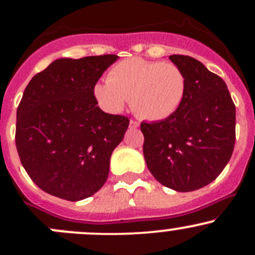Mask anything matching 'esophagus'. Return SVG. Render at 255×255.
Segmentation results:
<instances>
[{"label": "esophagus", "instance_id": "1", "mask_svg": "<svg viewBox=\"0 0 255 255\" xmlns=\"http://www.w3.org/2000/svg\"><path fill=\"white\" fill-rule=\"evenodd\" d=\"M139 127V122L135 121V120H130L129 122V128L130 129H135V128Z\"/></svg>", "mask_w": 255, "mask_h": 255}]
</instances>
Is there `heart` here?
<instances>
[{"mask_svg":"<svg viewBox=\"0 0 255 255\" xmlns=\"http://www.w3.org/2000/svg\"><path fill=\"white\" fill-rule=\"evenodd\" d=\"M187 95L186 74L177 64L126 58L109 71L107 81L93 86V97L102 109L118 114L128 98L136 115L148 121H164L182 105Z\"/></svg>","mask_w":255,"mask_h":255,"instance_id":"heart-1","label":"heart"}]
</instances>
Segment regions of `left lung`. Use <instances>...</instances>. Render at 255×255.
<instances>
[{"label": "left lung", "mask_w": 255, "mask_h": 255, "mask_svg": "<svg viewBox=\"0 0 255 255\" xmlns=\"http://www.w3.org/2000/svg\"><path fill=\"white\" fill-rule=\"evenodd\" d=\"M169 58L184 72L187 95L164 121L142 122L144 157L154 178L177 192H192L215 181L235 146V104L223 79L191 56Z\"/></svg>", "instance_id": "left-lung-1"}]
</instances>
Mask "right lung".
I'll list each match as a JSON object with an SVG mask.
<instances>
[{"instance_id": "right-lung-1", "label": "right lung", "mask_w": 255, "mask_h": 255, "mask_svg": "<svg viewBox=\"0 0 255 255\" xmlns=\"http://www.w3.org/2000/svg\"><path fill=\"white\" fill-rule=\"evenodd\" d=\"M118 55L60 58L37 73L16 110L21 164L44 192L69 201L103 187L129 119L97 107L93 86Z\"/></svg>"}]
</instances>
